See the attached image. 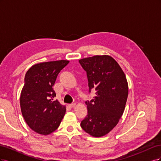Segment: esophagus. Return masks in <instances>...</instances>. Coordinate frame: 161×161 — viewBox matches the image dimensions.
Here are the masks:
<instances>
[{
    "label": "esophagus",
    "instance_id": "1",
    "mask_svg": "<svg viewBox=\"0 0 161 161\" xmlns=\"http://www.w3.org/2000/svg\"><path fill=\"white\" fill-rule=\"evenodd\" d=\"M76 106V103H71V104H70L69 105V107L70 108H75V107Z\"/></svg>",
    "mask_w": 161,
    "mask_h": 161
}]
</instances>
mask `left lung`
Wrapping results in <instances>:
<instances>
[{"mask_svg": "<svg viewBox=\"0 0 161 161\" xmlns=\"http://www.w3.org/2000/svg\"><path fill=\"white\" fill-rule=\"evenodd\" d=\"M86 72L89 92L95 89V97L87 101V115L80 126L93 137L108 134L118 124L125 109L128 85L124 71L113 58L94 56L79 60Z\"/></svg>", "mask_w": 161, "mask_h": 161, "instance_id": "obj_1", "label": "left lung"}]
</instances>
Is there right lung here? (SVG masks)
<instances>
[{"instance_id": "add662e5", "label": "right lung", "mask_w": 161, "mask_h": 161, "mask_svg": "<svg viewBox=\"0 0 161 161\" xmlns=\"http://www.w3.org/2000/svg\"><path fill=\"white\" fill-rule=\"evenodd\" d=\"M69 63V60L39 63L26 72L20 96L21 110L29 127L38 134L52 133L64 118L66 107L53 101L56 95L52 86Z\"/></svg>"}]
</instances>
